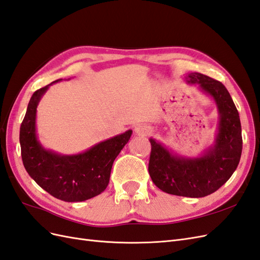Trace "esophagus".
Returning <instances> with one entry per match:
<instances>
[{"mask_svg": "<svg viewBox=\"0 0 260 260\" xmlns=\"http://www.w3.org/2000/svg\"><path fill=\"white\" fill-rule=\"evenodd\" d=\"M134 132H135V134L138 136H147L151 133V128L146 124H138L135 127Z\"/></svg>", "mask_w": 260, "mask_h": 260, "instance_id": "esophagus-1", "label": "esophagus"}]
</instances>
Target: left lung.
Returning <instances> with one entry per match:
<instances>
[{
	"instance_id": "8db88e82",
	"label": "left lung",
	"mask_w": 260,
	"mask_h": 260,
	"mask_svg": "<svg viewBox=\"0 0 260 260\" xmlns=\"http://www.w3.org/2000/svg\"><path fill=\"white\" fill-rule=\"evenodd\" d=\"M185 80L189 85H197L216 103L219 122L213 143L196 157H187L150 138L148 171L162 191L199 198L218 190L234 173L242 154V127L231 95L220 81L200 73H189Z\"/></svg>"
}]
</instances>
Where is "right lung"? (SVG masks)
Listing matches in <instances>:
<instances>
[{
  "mask_svg": "<svg viewBox=\"0 0 260 260\" xmlns=\"http://www.w3.org/2000/svg\"><path fill=\"white\" fill-rule=\"evenodd\" d=\"M61 80L39 89L30 98L19 132L21 158L28 174L49 194L69 203L84 202L107 188L113 162L128 143L133 131L76 154H62L44 148L37 134V108L49 87Z\"/></svg>",
  "mask_w": 260,
  "mask_h": 260,
  "instance_id": "add662e5",
  "label": "right lung"
}]
</instances>
